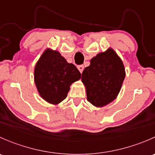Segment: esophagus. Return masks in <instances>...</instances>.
<instances>
[{
    "mask_svg": "<svg viewBox=\"0 0 155 155\" xmlns=\"http://www.w3.org/2000/svg\"><path fill=\"white\" fill-rule=\"evenodd\" d=\"M77 68H78V70H79V72L82 73V71H83V70H84V66L83 65H79V66L77 67Z\"/></svg>",
    "mask_w": 155,
    "mask_h": 155,
    "instance_id": "34e87169",
    "label": "esophagus"
}]
</instances>
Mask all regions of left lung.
Masks as SVG:
<instances>
[{
    "mask_svg": "<svg viewBox=\"0 0 155 155\" xmlns=\"http://www.w3.org/2000/svg\"><path fill=\"white\" fill-rule=\"evenodd\" d=\"M124 78V64L112 48L97 54L82 73L87 101L96 107L110 104L118 96Z\"/></svg>",
    "mask_w": 155,
    "mask_h": 155,
    "instance_id": "8db88e82",
    "label": "left lung"
}]
</instances>
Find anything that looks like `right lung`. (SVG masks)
<instances>
[{
	"mask_svg": "<svg viewBox=\"0 0 155 155\" xmlns=\"http://www.w3.org/2000/svg\"><path fill=\"white\" fill-rule=\"evenodd\" d=\"M34 76L40 96L57 105L67 97L70 86L80 79L81 73L59 51L46 48L36 64Z\"/></svg>",
	"mask_w": 155,
	"mask_h": 155,
	"instance_id": "right-lung-1",
	"label": "right lung"
}]
</instances>
